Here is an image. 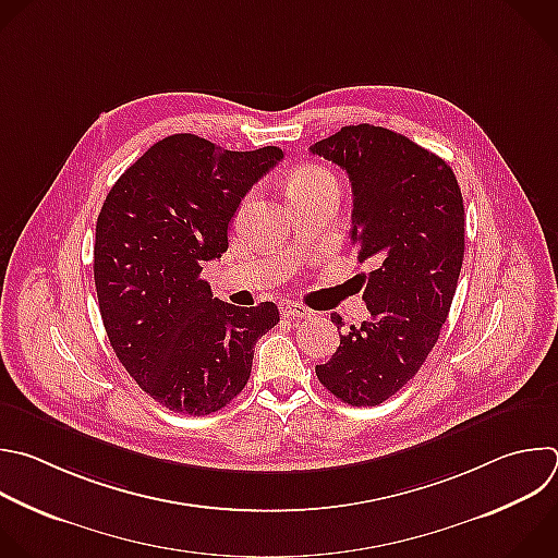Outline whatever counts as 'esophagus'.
I'll return each instance as SVG.
<instances>
[{
	"label": "esophagus",
	"mask_w": 558,
	"mask_h": 558,
	"mask_svg": "<svg viewBox=\"0 0 558 558\" xmlns=\"http://www.w3.org/2000/svg\"><path fill=\"white\" fill-rule=\"evenodd\" d=\"M280 313H282L284 317H311V315H313L311 308H306L304 304H298V302H293V300H282V302H280Z\"/></svg>",
	"instance_id": "34e87169"
}]
</instances>
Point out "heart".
<instances>
[{
  "mask_svg": "<svg viewBox=\"0 0 558 558\" xmlns=\"http://www.w3.org/2000/svg\"><path fill=\"white\" fill-rule=\"evenodd\" d=\"M326 179H332L328 170H324L322 166H302L298 168L291 179H289V193L291 191H298V189H304V185H311V183H317V181H326Z\"/></svg>",
  "mask_w": 558,
  "mask_h": 558,
  "instance_id": "1",
  "label": "heart"
}]
</instances>
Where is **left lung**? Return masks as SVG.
<instances>
[{
	"instance_id": "8db88e82",
	"label": "left lung",
	"mask_w": 558,
	"mask_h": 558,
	"mask_svg": "<svg viewBox=\"0 0 558 558\" xmlns=\"http://www.w3.org/2000/svg\"><path fill=\"white\" fill-rule=\"evenodd\" d=\"M311 153L345 170L350 243L375 265L363 276L367 319L339 335L315 375L339 401L373 408L414 379L447 322L464 258L462 193L442 157L384 126H343Z\"/></svg>"
}]
</instances>
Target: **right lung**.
Wrapping results in <instances>:
<instances>
[{"instance_id": "right-lung-1", "label": "right lung", "mask_w": 558, "mask_h": 558, "mask_svg": "<svg viewBox=\"0 0 558 558\" xmlns=\"http://www.w3.org/2000/svg\"><path fill=\"white\" fill-rule=\"evenodd\" d=\"M278 146L226 150L177 133L153 144L109 191L96 223L94 280L111 348L135 384L177 414L206 416L250 381L274 302L213 298L204 265L228 252V226Z\"/></svg>"}]
</instances>
